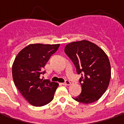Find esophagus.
Masks as SVG:
<instances>
[{
	"mask_svg": "<svg viewBox=\"0 0 124 124\" xmlns=\"http://www.w3.org/2000/svg\"><path fill=\"white\" fill-rule=\"evenodd\" d=\"M63 85H66V86H69V85H70V82L69 81V80H66V82H64V83L62 84Z\"/></svg>",
	"mask_w": 124,
	"mask_h": 124,
	"instance_id": "1",
	"label": "esophagus"
}]
</instances>
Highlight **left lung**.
Here are the masks:
<instances>
[{
    "label": "left lung",
    "instance_id": "obj_1",
    "mask_svg": "<svg viewBox=\"0 0 124 124\" xmlns=\"http://www.w3.org/2000/svg\"><path fill=\"white\" fill-rule=\"evenodd\" d=\"M64 52L73 62L77 73L82 75V93L73 99L86 104L98 100L107 90L111 77L106 54L97 45L85 40L66 45Z\"/></svg>",
    "mask_w": 124,
    "mask_h": 124
}]
</instances>
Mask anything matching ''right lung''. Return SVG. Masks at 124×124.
<instances>
[{
	"mask_svg": "<svg viewBox=\"0 0 124 124\" xmlns=\"http://www.w3.org/2000/svg\"><path fill=\"white\" fill-rule=\"evenodd\" d=\"M60 44H31L16 55L12 65V77L15 86L28 102L34 106H42L53 100L59 84L40 75L50 57Z\"/></svg>",
	"mask_w": 124,
	"mask_h": 124,
	"instance_id": "right-lung-1",
	"label": "right lung"
}]
</instances>
